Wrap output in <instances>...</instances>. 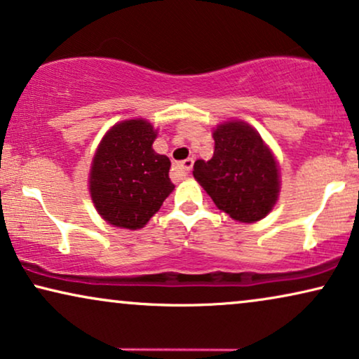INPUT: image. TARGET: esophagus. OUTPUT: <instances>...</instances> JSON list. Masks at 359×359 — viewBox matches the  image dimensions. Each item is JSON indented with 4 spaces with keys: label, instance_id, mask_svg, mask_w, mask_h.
<instances>
[{
    "label": "esophagus",
    "instance_id": "obj_1",
    "mask_svg": "<svg viewBox=\"0 0 359 359\" xmlns=\"http://www.w3.org/2000/svg\"><path fill=\"white\" fill-rule=\"evenodd\" d=\"M191 168H193V160H191V158H188V160H183V161L176 163V165H175V171L180 176H188Z\"/></svg>",
    "mask_w": 359,
    "mask_h": 359
}]
</instances>
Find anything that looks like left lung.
Here are the masks:
<instances>
[{"mask_svg": "<svg viewBox=\"0 0 359 359\" xmlns=\"http://www.w3.org/2000/svg\"><path fill=\"white\" fill-rule=\"evenodd\" d=\"M212 137L214 155L209 161L194 163V178L232 219H262L278 198L276 158L248 123H222Z\"/></svg>", "mask_w": 359, "mask_h": 359, "instance_id": "8db88e82", "label": "left lung"}]
</instances>
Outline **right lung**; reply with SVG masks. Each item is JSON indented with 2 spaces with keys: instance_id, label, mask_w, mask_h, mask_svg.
<instances>
[{
  "instance_id": "obj_1",
  "label": "right lung",
  "mask_w": 359,
  "mask_h": 359,
  "mask_svg": "<svg viewBox=\"0 0 359 359\" xmlns=\"http://www.w3.org/2000/svg\"><path fill=\"white\" fill-rule=\"evenodd\" d=\"M156 132L147 120H125L107 132L94 156L90 196L111 226L140 229L170 196L171 161L151 145Z\"/></svg>"
}]
</instances>
